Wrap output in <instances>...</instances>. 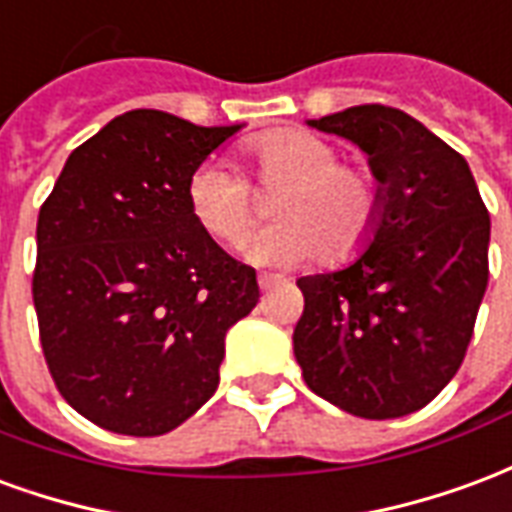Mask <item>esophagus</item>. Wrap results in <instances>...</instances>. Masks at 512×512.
<instances>
[{
    "label": "esophagus",
    "instance_id": "34e87169",
    "mask_svg": "<svg viewBox=\"0 0 512 512\" xmlns=\"http://www.w3.org/2000/svg\"><path fill=\"white\" fill-rule=\"evenodd\" d=\"M283 278L281 275H259V286H261V292H267V289H272V286H278Z\"/></svg>",
    "mask_w": 512,
    "mask_h": 512
}]
</instances>
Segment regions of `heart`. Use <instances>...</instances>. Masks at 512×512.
<instances>
[{
  "mask_svg": "<svg viewBox=\"0 0 512 512\" xmlns=\"http://www.w3.org/2000/svg\"><path fill=\"white\" fill-rule=\"evenodd\" d=\"M264 188L275 196L270 229L242 242L256 264L289 267L322 251L330 264L354 259L374 240L382 218V190L371 171L338 163L335 144L311 130H272L245 144ZM188 207L193 218L220 242H237L256 220V201L248 179L226 163H201L188 179Z\"/></svg>",
  "mask_w": 512,
  "mask_h": 512,
  "instance_id": "obj_1",
  "label": "heart"
}]
</instances>
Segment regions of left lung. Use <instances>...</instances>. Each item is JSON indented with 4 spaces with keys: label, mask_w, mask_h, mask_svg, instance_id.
Wrapping results in <instances>:
<instances>
[{
    "label": "left lung",
    "mask_w": 512,
    "mask_h": 512,
    "mask_svg": "<svg viewBox=\"0 0 512 512\" xmlns=\"http://www.w3.org/2000/svg\"><path fill=\"white\" fill-rule=\"evenodd\" d=\"M308 125L368 155L382 218L349 267L297 281L294 357L313 393L343 412L404 417L464 363L488 286L491 218L469 163L404 111L371 103Z\"/></svg>",
    "instance_id": "obj_1"
}]
</instances>
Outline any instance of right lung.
I'll use <instances>...</instances> for the list:
<instances>
[{"label":"right lung","mask_w":512,"mask_h":512,"mask_svg":"<svg viewBox=\"0 0 512 512\" xmlns=\"http://www.w3.org/2000/svg\"><path fill=\"white\" fill-rule=\"evenodd\" d=\"M242 125L136 108L76 147L37 215L40 343L67 404L106 431L160 436L218 390L256 270L193 218L188 179Z\"/></svg>","instance_id":"add662e5"}]
</instances>
